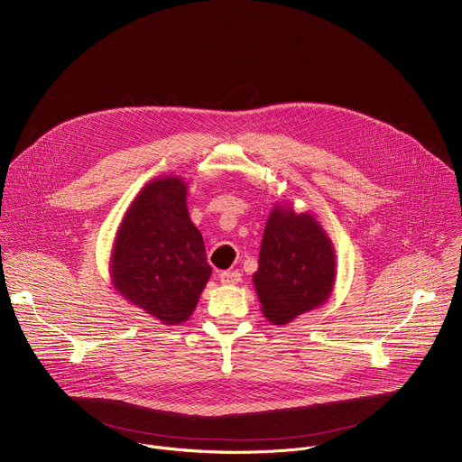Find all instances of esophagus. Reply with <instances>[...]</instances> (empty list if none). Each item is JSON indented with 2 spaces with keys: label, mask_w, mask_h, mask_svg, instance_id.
I'll return each mask as SVG.
<instances>
[{
  "label": "esophagus",
  "mask_w": 462,
  "mask_h": 462,
  "mask_svg": "<svg viewBox=\"0 0 462 462\" xmlns=\"http://www.w3.org/2000/svg\"><path fill=\"white\" fill-rule=\"evenodd\" d=\"M219 281L223 284H237L241 281V273L237 270H232V272H223L219 273Z\"/></svg>",
  "instance_id": "esophagus-1"
}]
</instances>
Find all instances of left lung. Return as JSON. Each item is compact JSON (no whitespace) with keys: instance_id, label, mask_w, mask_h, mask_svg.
<instances>
[{"instance_id":"1","label":"left lung","mask_w":462,"mask_h":462,"mask_svg":"<svg viewBox=\"0 0 462 462\" xmlns=\"http://www.w3.org/2000/svg\"><path fill=\"white\" fill-rule=\"evenodd\" d=\"M336 282V250L310 212L277 205L264 226L254 286L263 316L286 325L321 306Z\"/></svg>"}]
</instances>
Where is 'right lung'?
<instances>
[{
    "label": "right lung",
    "instance_id": "right-lung-1",
    "mask_svg": "<svg viewBox=\"0 0 462 462\" xmlns=\"http://www.w3.org/2000/svg\"><path fill=\"white\" fill-rule=\"evenodd\" d=\"M210 273L203 236L189 216L183 178L146 183L114 241V288L163 325H180L192 316Z\"/></svg>",
    "mask_w": 462,
    "mask_h": 462
}]
</instances>
